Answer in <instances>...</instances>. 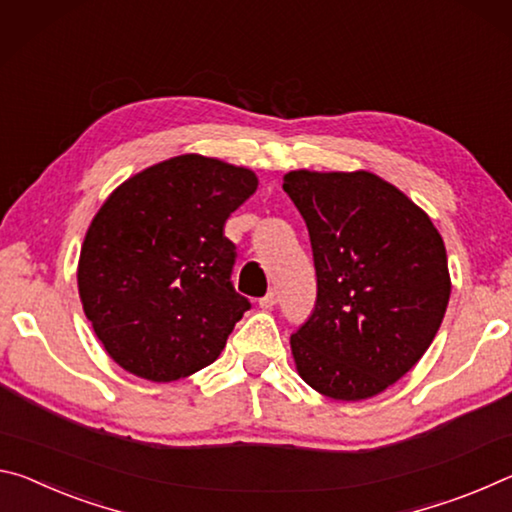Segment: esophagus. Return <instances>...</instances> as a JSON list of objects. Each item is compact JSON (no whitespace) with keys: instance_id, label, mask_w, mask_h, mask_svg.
Returning a JSON list of instances; mask_svg holds the SVG:
<instances>
[{"instance_id":"esophagus-1","label":"esophagus","mask_w":512,"mask_h":512,"mask_svg":"<svg viewBox=\"0 0 512 512\" xmlns=\"http://www.w3.org/2000/svg\"><path fill=\"white\" fill-rule=\"evenodd\" d=\"M276 301H279V299H276V292L270 290L265 297H261V301H258V304H261V308H265V311H270V308L276 306Z\"/></svg>"}]
</instances>
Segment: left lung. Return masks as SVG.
Wrapping results in <instances>:
<instances>
[{"instance_id":"left-lung-1","label":"left lung","mask_w":512,"mask_h":512,"mask_svg":"<svg viewBox=\"0 0 512 512\" xmlns=\"http://www.w3.org/2000/svg\"><path fill=\"white\" fill-rule=\"evenodd\" d=\"M311 236L317 299L290 347L324 397L360 401L397 383L438 333L451 281L442 236L420 206L372 172L283 177Z\"/></svg>"}]
</instances>
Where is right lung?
I'll list each match as a JSON object with an SVG mask.
<instances>
[{
	"mask_svg": "<svg viewBox=\"0 0 512 512\" xmlns=\"http://www.w3.org/2000/svg\"><path fill=\"white\" fill-rule=\"evenodd\" d=\"M256 174L199 154L147 167L111 192L79 258L83 313L117 365L167 383L220 356L251 304L236 292L224 224Z\"/></svg>",
	"mask_w": 512,
	"mask_h": 512,
	"instance_id": "add662e5",
	"label": "right lung"
}]
</instances>
